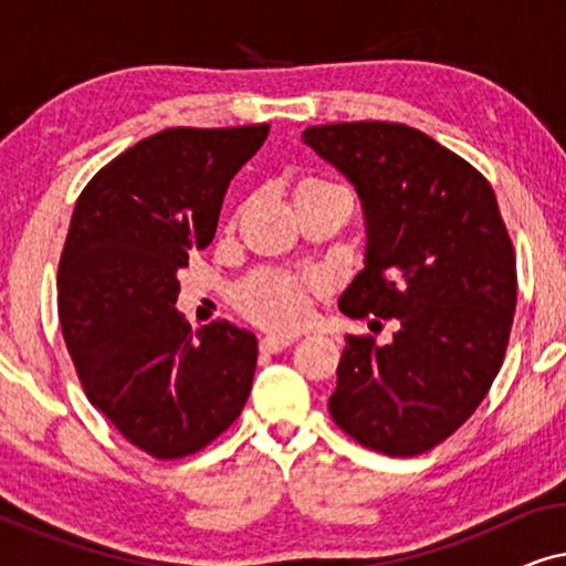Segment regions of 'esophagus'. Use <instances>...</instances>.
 I'll use <instances>...</instances> for the list:
<instances>
[{
  "mask_svg": "<svg viewBox=\"0 0 566 566\" xmlns=\"http://www.w3.org/2000/svg\"><path fill=\"white\" fill-rule=\"evenodd\" d=\"M291 345H293L291 337H262L260 339V353L273 355V353L285 350V347H291Z\"/></svg>",
  "mask_w": 566,
  "mask_h": 566,
  "instance_id": "esophagus-1",
  "label": "esophagus"
}]
</instances>
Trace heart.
<instances>
[{
    "mask_svg": "<svg viewBox=\"0 0 566 566\" xmlns=\"http://www.w3.org/2000/svg\"><path fill=\"white\" fill-rule=\"evenodd\" d=\"M343 190L329 180H304L293 192V200L312 192ZM322 281L312 273L262 268L231 285L229 301L247 322L268 332H293L308 319L314 298L319 296Z\"/></svg>",
    "mask_w": 566,
    "mask_h": 566,
    "instance_id": "b5f03b06",
    "label": "heart"
}]
</instances>
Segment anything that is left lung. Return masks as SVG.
<instances>
[{
  "label": "left lung",
  "instance_id": "8db88e82",
  "mask_svg": "<svg viewBox=\"0 0 566 566\" xmlns=\"http://www.w3.org/2000/svg\"><path fill=\"white\" fill-rule=\"evenodd\" d=\"M301 138L347 175L366 211V268L339 308L399 319L391 345L347 335L329 415L370 451L420 455L476 412L505 360L513 239L490 180L422 130L355 120Z\"/></svg>",
  "mask_w": 566,
  "mask_h": 566
}]
</instances>
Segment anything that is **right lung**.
<instances>
[{"mask_svg": "<svg viewBox=\"0 0 566 566\" xmlns=\"http://www.w3.org/2000/svg\"><path fill=\"white\" fill-rule=\"evenodd\" d=\"M270 126L167 128L84 185L59 262V322L92 407L159 461L203 451L242 415L258 339L192 332L177 270L211 244L231 177Z\"/></svg>", "mask_w": 566, "mask_h": 566, "instance_id": "obj_1", "label": "right lung"}]
</instances>
